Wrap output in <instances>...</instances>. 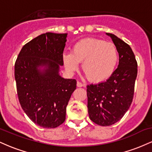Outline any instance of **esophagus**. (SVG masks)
<instances>
[{
	"instance_id": "34e87169",
	"label": "esophagus",
	"mask_w": 152,
	"mask_h": 152,
	"mask_svg": "<svg viewBox=\"0 0 152 152\" xmlns=\"http://www.w3.org/2000/svg\"><path fill=\"white\" fill-rule=\"evenodd\" d=\"M77 86L78 87H84L85 86V84H83V83H81V82L78 81L77 82Z\"/></svg>"
}]
</instances>
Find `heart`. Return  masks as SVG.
I'll return each mask as SVG.
<instances>
[{"mask_svg": "<svg viewBox=\"0 0 152 152\" xmlns=\"http://www.w3.org/2000/svg\"><path fill=\"white\" fill-rule=\"evenodd\" d=\"M66 70L73 73L82 62V70L89 80L100 82L109 78L118 62V52L113 43L95 38H84L75 43L71 52L62 55Z\"/></svg>", "mask_w": 152, "mask_h": 152, "instance_id": "heart-1", "label": "heart"}]
</instances>
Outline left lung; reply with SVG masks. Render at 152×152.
<instances>
[{"instance_id": "1", "label": "left lung", "mask_w": 152, "mask_h": 152, "mask_svg": "<svg viewBox=\"0 0 152 152\" xmlns=\"http://www.w3.org/2000/svg\"><path fill=\"white\" fill-rule=\"evenodd\" d=\"M106 34L118 49V67L106 81L87 85L86 89L90 119L103 126L119 121L129 109L137 76V62L131 47L115 35Z\"/></svg>"}]
</instances>
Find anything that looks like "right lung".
<instances>
[{"instance_id":"add662e5","label":"right lung","mask_w":152,"mask_h":152,"mask_svg":"<svg viewBox=\"0 0 152 152\" xmlns=\"http://www.w3.org/2000/svg\"><path fill=\"white\" fill-rule=\"evenodd\" d=\"M67 34L46 33L23 46L15 64L17 94L23 110L43 128L60 126L76 88L75 79L61 77Z\"/></svg>"}]
</instances>
